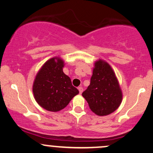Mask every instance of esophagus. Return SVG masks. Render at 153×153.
I'll list each match as a JSON object with an SVG mask.
<instances>
[{"mask_svg":"<svg viewBox=\"0 0 153 153\" xmlns=\"http://www.w3.org/2000/svg\"><path fill=\"white\" fill-rule=\"evenodd\" d=\"M78 90H79V94H80L83 92V88L82 87H78Z\"/></svg>","mask_w":153,"mask_h":153,"instance_id":"1","label":"esophagus"}]
</instances>
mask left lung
<instances>
[{
    "label": "left lung",
    "mask_w": 153,
    "mask_h": 153,
    "mask_svg": "<svg viewBox=\"0 0 153 153\" xmlns=\"http://www.w3.org/2000/svg\"><path fill=\"white\" fill-rule=\"evenodd\" d=\"M90 85L82 93L91 110L98 116L110 114L120 106L122 91L114 72L107 62H95Z\"/></svg>",
    "instance_id": "obj_1"
}]
</instances>
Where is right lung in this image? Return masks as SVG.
Here are the masks:
<instances>
[{
    "mask_svg": "<svg viewBox=\"0 0 153 153\" xmlns=\"http://www.w3.org/2000/svg\"><path fill=\"white\" fill-rule=\"evenodd\" d=\"M64 61L59 57L48 59L36 74L33 91L41 107L50 111H58L79 94L70 77L63 72Z\"/></svg>",
    "mask_w": 153,
    "mask_h": 153,
    "instance_id": "right-lung-1",
    "label": "right lung"
}]
</instances>
